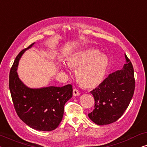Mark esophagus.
<instances>
[{
    "label": "esophagus",
    "mask_w": 147,
    "mask_h": 147,
    "mask_svg": "<svg viewBox=\"0 0 147 147\" xmlns=\"http://www.w3.org/2000/svg\"><path fill=\"white\" fill-rule=\"evenodd\" d=\"M73 95L74 96H78L80 95V92L77 89H74L73 90Z\"/></svg>",
    "instance_id": "esophagus-1"
}]
</instances>
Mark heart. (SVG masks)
I'll return each instance as SVG.
<instances>
[{
    "label": "heart",
    "instance_id": "obj_1",
    "mask_svg": "<svg viewBox=\"0 0 147 147\" xmlns=\"http://www.w3.org/2000/svg\"><path fill=\"white\" fill-rule=\"evenodd\" d=\"M68 66L76 70V78L82 86L94 88L105 79L110 65V59L105 53L94 48H86L72 53L67 59ZM63 72H68L63 63L59 64Z\"/></svg>",
    "mask_w": 147,
    "mask_h": 147
}]
</instances>
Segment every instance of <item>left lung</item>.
<instances>
[{
	"label": "left lung",
	"mask_w": 147,
	"mask_h": 147,
	"mask_svg": "<svg viewBox=\"0 0 147 147\" xmlns=\"http://www.w3.org/2000/svg\"><path fill=\"white\" fill-rule=\"evenodd\" d=\"M126 63L122 69L110 74L103 82L92 90L94 109L88 116L98 125L116 122L128 108L135 88L134 69L125 55Z\"/></svg>",
	"instance_id": "left-lung-1"
}]
</instances>
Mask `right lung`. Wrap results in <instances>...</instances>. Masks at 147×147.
Here are the masks:
<instances>
[{"label": "right lung", "mask_w": 147, "mask_h": 147, "mask_svg": "<svg viewBox=\"0 0 147 147\" xmlns=\"http://www.w3.org/2000/svg\"><path fill=\"white\" fill-rule=\"evenodd\" d=\"M29 47L15 58L9 74V89L17 115L33 129L51 131L59 126L63 116L64 106L73 95L72 86L31 88L20 80L17 73L19 60Z\"/></svg>", "instance_id": "right-lung-1"}]
</instances>
